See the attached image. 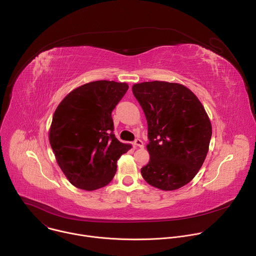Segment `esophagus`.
Here are the masks:
<instances>
[{"label":"esophagus","instance_id":"esophagus-1","mask_svg":"<svg viewBox=\"0 0 256 256\" xmlns=\"http://www.w3.org/2000/svg\"><path fill=\"white\" fill-rule=\"evenodd\" d=\"M134 144L136 146V147H138V148H144V142H142V140H140V138H136V140H134Z\"/></svg>","mask_w":256,"mask_h":256}]
</instances>
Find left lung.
<instances>
[{
	"label": "left lung",
	"mask_w": 256,
	"mask_h": 256,
	"mask_svg": "<svg viewBox=\"0 0 256 256\" xmlns=\"http://www.w3.org/2000/svg\"><path fill=\"white\" fill-rule=\"evenodd\" d=\"M132 93L148 122L149 163L142 178L161 190L188 184L202 166L212 136V124L194 93L165 81L132 85Z\"/></svg>",
	"instance_id": "obj_1"
}]
</instances>
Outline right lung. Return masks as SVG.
I'll return each mask as SVG.
<instances>
[{"label": "right lung", "mask_w": 256, "mask_h": 256, "mask_svg": "<svg viewBox=\"0 0 256 256\" xmlns=\"http://www.w3.org/2000/svg\"><path fill=\"white\" fill-rule=\"evenodd\" d=\"M126 83L94 81L70 91L58 105L48 132L58 165L70 184L96 190L110 182L118 160L132 149L114 134L112 112Z\"/></svg>", "instance_id": "1"}]
</instances>
